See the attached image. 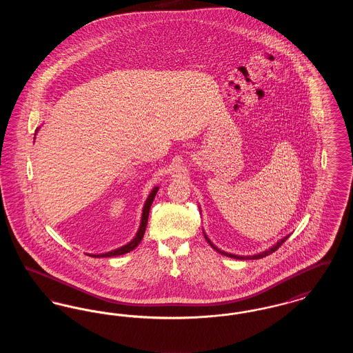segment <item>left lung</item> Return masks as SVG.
I'll return each mask as SVG.
<instances>
[{
	"label": "left lung",
	"mask_w": 353,
	"mask_h": 353,
	"mask_svg": "<svg viewBox=\"0 0 353 353\" xmlns=\"http://www.w3.org/2000/svg\"><path fill=\"white\" fill-rule=\"evenodd\" d=\"M203 235H205V239L209 242V245L216 250V252H219V254H222V255H226V256H230V258H234V259H261V258H263V256H266V255H270L271 252H275L283 242H285V239L290 236V234L285 235V236H283L282 239H279L276 243H274L271 248H269L268 250H265V252H258V254H254V255H235V254H230V252H223V250H219V248L216 246V245H213V242L208 238V235L205 234L203 233Z\"/></svg>",
	"instance_id": "1"
}]
</instances>
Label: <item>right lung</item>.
I'll use <instances>...</instances> for the list:
<instances>
[{
  "mask_svg": "<svg viewBox=\"0 0 353 353\" xmlns=\"http://www.w3.org/2000/svg\"><path fill=\"white\" fill-rule=\"evenodd\" d=\"M37 132H38V128L35 130V134H37ZM34 140H35V137H34ZM157 190H159V186H154V188L152 189L151 193H150V196H148V199H147V201L144 203L139 230H137V233H136L134 239H132L131 242H128L127 245H124V246H121V248H118V249H115V250H111V252H103V254H88V255L92 256V258H101V256L108 258V256H117V255H121V254H125V252H132L134 248L141 242V239H143V236H144L145 228H147V222H148V216H150V209H151L152 202L154 200V196H156Z\"/></svg>",
  "mask_w": 353,
  "mask_h": 353,
  "instance_id": "obj_1",
  "label": "right lung"
}]
</instances>
